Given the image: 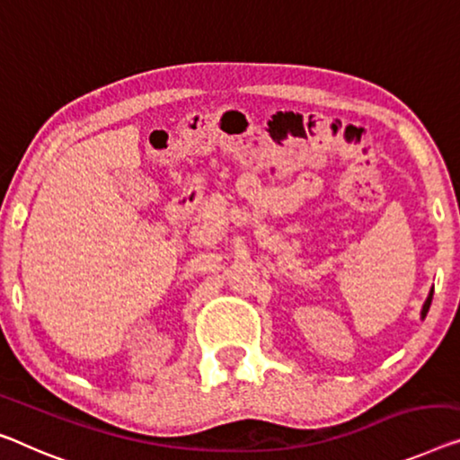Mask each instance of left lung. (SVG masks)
I'll return each mask as SVG.
<instances>
[{
	"instance_id": "obj_1",
	"label": "left lung",
	"mask_w": 460,
	"mask_h": 460,
	"mask_svg": "<svg viewBox=\"0 0 460 460\" xmlns=\"http://www.w3.org/2000/svg\"><path fill=\"white\" fill-rule=\"evenodd\" d=\"M431 297H434V289L429 291V296H428V299H426V304H423V307H421V320L428 316V312H429V305H431Z\"/></svg>"
}]
</instances>
